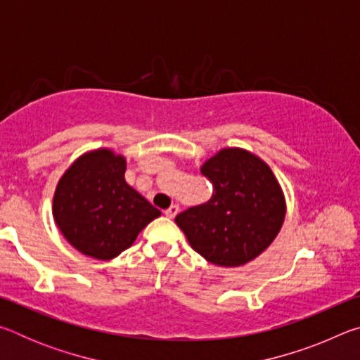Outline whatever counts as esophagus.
<instances>
[{
	"mask_svg": "<svg viewBox=\"0 0 360 360\" xmlns=\"http://www.w3.org/2000/svg\"><path fill=\"white\" fill-rule=\"evenodd\" d=\"M178 212H179V206H178V205H172V206H169V208L165 211V216H167L168 219H174L176 214H178Z\"/></svg>",
	"mask_w": 360,
	"mask_h": 360,
	"instance_id": "34e87169",
	"label": "esophagus"
}]
</instances>
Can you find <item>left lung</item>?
Instances as JSON below:
<instances>
[{
  "label": "left lung",
  "mask_w": 360,
  "mask_h": 360,
  "mask_svg": "<svg viewBox=\"0 0 360 360\" xmlns=\"http://www.w3.org/2000/svg\"><path fill=\"white\" fill-rule=\"evenodd\" d=\"M212 184L206 203L176 216V224L202 257L219 266L245 265L276 238L285 202L275 174L245 149L229 148L203 163Z\"/></svg>",
  "instance_id": "obj_1"
}]
</instances>
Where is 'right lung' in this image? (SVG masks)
I'll return each instance as SVG.
<instances>
[{
    "mask_svg": "<svg viewBox=\"0 0 360 360\" xmlns=\"http://www.w3.org/2000/svg\"><path fill=\"white\" fill-rule=\"evenodd\" d=\"M125 158L109 149L87 152L58 181L53 219L71 246L111 260L133 245L160 211L125 182Z\"/></svg>",
    "mask_w": 360,
    "mask_h": 360,
    "instance_id": "right-lung-1",
    "label": "right lung"
}]
</instances>
